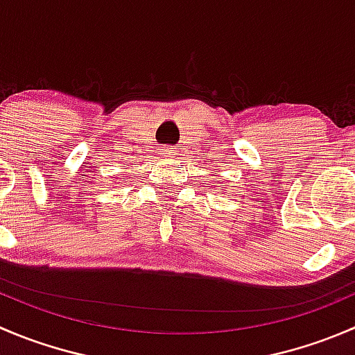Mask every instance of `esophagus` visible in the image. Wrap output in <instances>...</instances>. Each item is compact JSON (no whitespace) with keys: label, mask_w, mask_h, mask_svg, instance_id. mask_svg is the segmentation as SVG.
Segmentation results:
<instances>
[{"label":"esophagus","mask_w":355,"mask_h":355,"mask_svg":"<svg viewBox=\"0 0 355 355\" xmlns=\"http://www.w3.org/2000/svg\"><path fill=\"white\" fill-rule=\"evenodd\" d=\"M161 156H163V157H173V149H171V148L163 149V153H161Z\"/></svg>","instance_id":"34e87169"}]
</instances>
